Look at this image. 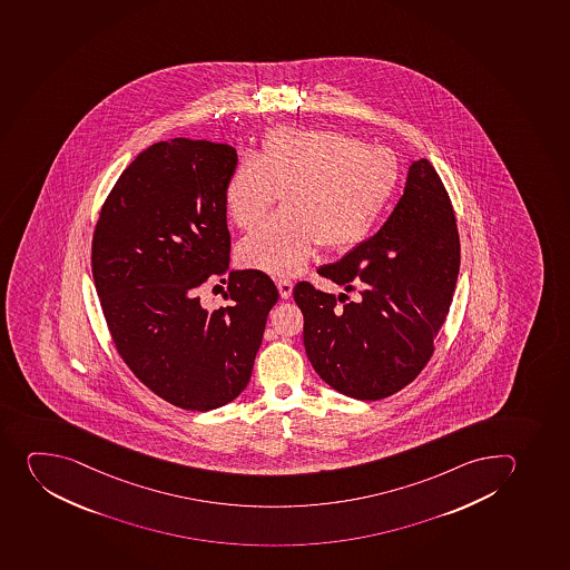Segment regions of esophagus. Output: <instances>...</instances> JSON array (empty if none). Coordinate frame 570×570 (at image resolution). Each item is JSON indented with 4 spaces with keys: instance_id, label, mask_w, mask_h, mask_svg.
<instances>
[{
    "instance_id": "obj_1",
    "label": "esophagus",
    "mask_w": 570,
    "mask_h": 570,
    "mask_svg": "<svg viewBox=\"0 0 570 570\" xmlns=\"http://www.w3.org/2000/svg\"><path fill=\"white\" fill-rule=\"evenodd\" d=\"M278 293H281V297L289 298L293 293V283L292 281H286V278H281L277 283Z\"/></svg>"
}]
</instances>
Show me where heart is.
<instances>
[{"mask_svg":"<svg viewBox=\"0 0 570 570\" xmlns=\"http://www.w3.org/2000/svg\"><path fill=\"white\" fill-rule=\"evenodd\" d=\"M400 184L389 148L341 131L278 126L255 156L238 161L224 184L227 215L242 229L277 202L284 209L238 244V261L269 275L301 272L317 244L346 252L365 240Z\"/></svg>","mask_w":570,"mask_h":570,"instance_id":"b5f03b06","label":"heart"}]
</instances>
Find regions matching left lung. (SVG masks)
Returning a JSON list of instances; mask_svg holds the SVG:
<instances>
[{
	"instance_id": "left-lung-1",
	"label": "left lung",
	"mask_w": 570,
	"mask_h": 570,
	"mask_svg": "<svg viewBox=\"0 0 570 570\" xmlns=\"http://www.w3.org/2000/svg\"><path fill=\"white\" fill-rule=\"evenodd\" d=\"M459 267L450 196L428 159L413 161L382 229L318 267L345 293L335 297L308 283L293 289L318 376L355 400H382L413 382L444 326ZM352 291L358 293L348 299Z\"/></svg>"
}]
</instances>
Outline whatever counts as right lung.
<instances>
[{"mask_svg":"<svg viewBox=\"0 0 570 570\" xmlns=\"http://www.w3.org/2000/svg\"><path fill=\"white\" fill-rule=\"evenodd\" d=\"M225 142L174 137L142 150L100 210L95 287L120 357L157 396L187 411L233 402L249 383L272 278L229 272L224 184L236 167ZM230 275L228 304L207 309L198 286Z\"/></svg>","mask_w":570,"mask_h":570,"instance_id":"add662e5","label":"right lung"}]
</instances>
